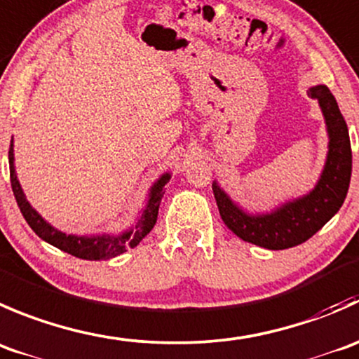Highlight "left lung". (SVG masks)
Listing matches in <instances>:
<instances>
[{
    "mask_svg": "<svg viewBox=\"0 0 359 359\" xmlns=\"http://www.w3.org/2000/svg\"><path fill=\"white\" fill-rule=\"evenodd\" d=\"M309 95L319 102L328 129V157L318 184L311 194L286 202L269 215H246L229 195L212 183L216 204L223 223L243 241L267 250H288L311 239L342 208L353 171L349 130L339 104L328 87L316 85Z\"/></svg>",
    "mask_w": 359,
    "mask_h": 359,
    "instance_id": "left-lung-1",
    "label": "left lung"
}]
</instances>
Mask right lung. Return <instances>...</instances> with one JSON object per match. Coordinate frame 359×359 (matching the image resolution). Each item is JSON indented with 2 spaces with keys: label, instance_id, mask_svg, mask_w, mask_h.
Wrapping results in <instances>:
<instances>
[{
  "label": "right lung",
  "instance_id": "1",
  "mask_svg": "<svg viewBox=\"0 0 359 359\" xmlns=\"http://www.w3.org/2000/svg\"><path fill=\"white\" fill-rule=\"evenodd\" d=\"M8 162H10V181H12V190L15 195L17 205H19L20 212L26 218L27 225L34 230L38 237L47 241L52 246L59 248V250L66 251V253L73 255V257L81 258V260H108V258H115L118 255L126 253L129 248L137 246L144 237L150 233L157 223L158 216V205H161L162 197H164V187L168 183L171 175H164L157 183L151 187L150 198L144 208L143 215L137 219L136 225L127 232L118 233V236H94V237H85V236H66V233L59 232L54 226L48 225L33 208L29 202L26 201L22 188H20L19 180H17L15 168H13V141L10 143L8 150Z\"/></svg>",
  "mask_w": 359,
  "mask_h": 359
}]
</instances>
